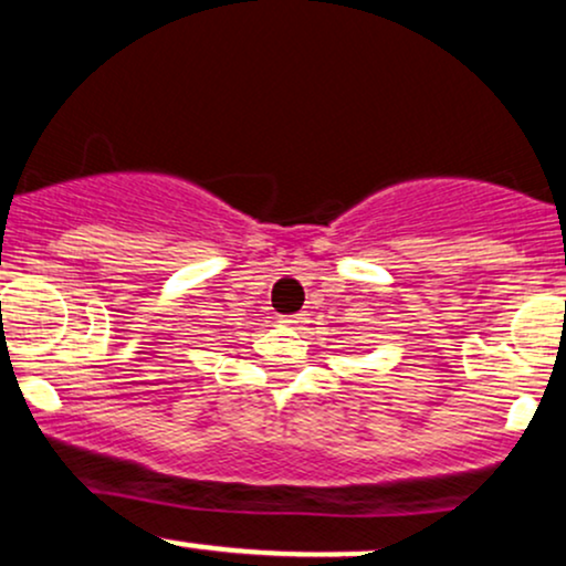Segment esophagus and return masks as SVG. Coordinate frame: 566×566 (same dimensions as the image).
<instances>
[{
  "instance_id": "obj_1",
  "label": "esophagus",
  "mask_w": 566,
  "mask_h": 566,
  "mask_svg": "<svg viewBox=\"0 0 566 566\" xmlns=\"http://www.w3.org/2000/svg\"><path fill=\"white\" fill-rule=\"evenodd\" d=\"M282 322H284V324H290V327H295V324H301V316H297V314H292V316H284Z\"/></svg>"
}]
</instances>
